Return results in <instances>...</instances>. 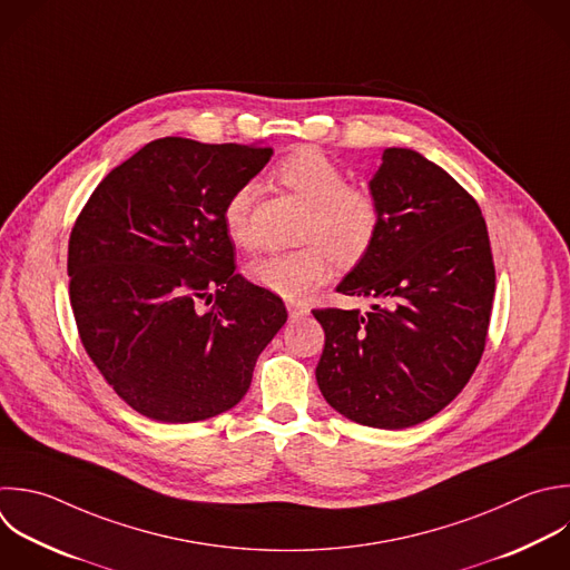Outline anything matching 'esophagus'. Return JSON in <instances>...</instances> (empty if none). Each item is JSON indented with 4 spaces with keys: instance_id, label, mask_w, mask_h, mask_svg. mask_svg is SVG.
Masks as SVG:
<instances>
[{
    "instance_id": "34e87169",
    "label": "esophagus",
    "mask_w": 570,
    "mask_h": 570,
    "mask_svg": "<svg viewBox=\"0 0 570 570\" xmlns=\"http://www.w3.org/2000/svg\"><path fill=\"white\" fill-rule=\"evenodd\" d=\"M287 312H289L292 318H298V316H307V314H309V309H307L305 305L294 303V301H287Z\"/></svg>"
}]
</instances>
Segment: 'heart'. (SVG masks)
I'll return each instance as SVG.
<instances>
[{"label": "heart", "instance_id": "b5f03b06", "mask_svg": "<svg viewBox=\"0 0 570 570\" xmlns=\"http://www.w3.org/2000/svg\"><path fill=\"white\" fill-rule=\"evenodd\" d=\"M274 178L309 203L303 227L307 245L289 252H267L247 267V278L283 298H303L323 285L332 274V257L341 263L358 261L372 245L381 212L372 191L347 185L345 171L323 151L298 147L276 167ZM256 185H238L223 205V225L229 240L238 247L254 243L252 214Z\"/></svg>", "mask_w": 570, "mask_h": 570}]
</instances>
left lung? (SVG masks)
Wrapping results in <instances>:
<instances>
[{"mask_svg": "<svg viewBox=\"0 0 570 570\" xmlns=\"http://www.w3.org/2000/svg\"><path fill=\"white\" fill-rule=\"evenodd\" d=\"M381 220L336 292L372 309H314L316 383L361 425L401 430L443 410L485 345L494 265L474 198L419 151L390 147L370 180Z\"/></svg>", "mask_w": 570, "mask_h": 570, "instance_id": "obj_1", "label": "left lung"}]
</instances>
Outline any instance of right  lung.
Wrapping results in <instances>:
<instances>
[{"label":"right lung","instance_id":"right-lung-1","mask_svg":"<svg viewBox=\"0 0 570 570\" xmlns=\"http://www.w3.org/2000/svg\"><path fill=\"white\" fill-rule=\"evenodd\" d=\"M272 156L263 145L160 138L116 167L76 220L69 289L82 345L118 396L154 421L234 407L287 321L276 294L234 272L223 225L227 196Z\"/></svg>","mask_w":570,"mask_h":570}]
</instances>
